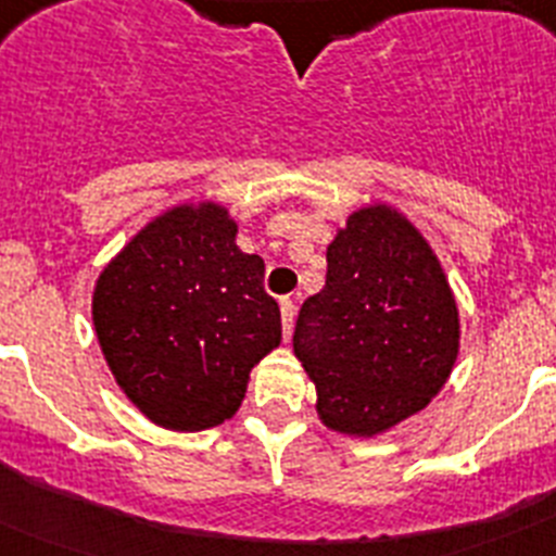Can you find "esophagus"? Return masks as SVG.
Here are the masks:
<instances>
[{
  "mask_svg": "<svg viewBox=\"0 0 556 556\" xmlns=\"http://www.w3.org/2000/svg\"><path fill=\"white\" fill-rule=\"evenodd\" d=\"M292 320H294V303L289 298L281 301V323H283V339L292 337Z\"/></svg>",
  "mask_w": 556,
  "mask_h": 556,
  "instance_id": "1",
  "label": "esophagus"
}]
</instances>
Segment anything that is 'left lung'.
Returning <instances> with one entry per match:
<instances>
[{"mask_svg": "<svg viewBox=\"0 0 556 556\" xmlns=\"http://www.w3.org/2000/svg\"><path fill=\"white\" fill-rule=\"evenodd\" d=\"M303 303L294 356L331 431L376 437L429 406L459 356V312L424 233L387 203L353 211Z\"/></svg>", "mask_w": 556, "mask_h": 556, "instance_id": "obj_1", "label": "left lung"}]
</instances>
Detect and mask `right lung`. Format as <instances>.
Wrapping results in <instances>:
<instances>
[{
	"mask_svg": "<svg viewBox=\"0 0 556 556\" xmlns=\"http://www.w3.org/2000/svg\"><path fill=\"white\" fill-rule=\"evenodd\" d=\"M219 203H184L147 223L97 278L102 356L155 426L203 431L239 412L253 370L281 345L262 255L236 244Z\"/></svg>",
	"mask_w": 556,
	"mask_h": 556,
	"instance_id": "add662e5",
	"label": "right lung"
}]
</instances>
